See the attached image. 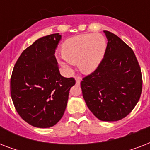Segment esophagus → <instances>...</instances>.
<instances>
[{
  "label": "esophagus",
  "instance_id": "obj_1",
  "mask_svg": "<svg viewBox=\"0 0 150 150\" xmlns=\"http://www.w3.org/2000/svg\"><path fill=\"white\" fill-rule=\"evenodd\" d=\"M75 80H76V85H80V82H81V79H80L79 78L77 77Z\"/></svg>",
  "mask_w": 150,
  "mask_h": 150
}]
</instances>
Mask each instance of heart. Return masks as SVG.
Instances as JSON below:
<instances>
[{
	"label": "heart",
	"instance_id": "obj_1",
	"mask_svg": "<svg viewBox=\"0 0 150 150\" xmlns=\"http://www.w3.org/2000/svg\"><path fill=\"white\" fill-rule=\"evenodd\" d=\"M106 49V40L100 34H83L68 39L62 45V54L57 55L63 68L72 71L74 63L79 62L82 71L91 72L97 68Z\"/></svg>",
	"mask_w": 150,
	"mask_h": 150
}]
</instances>
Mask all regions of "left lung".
Listing matches in <instances>:
<instances>
[{
  "label": "left lung",
  "mask_w": 150,
  "mask_h": 150,
  "mask_svg": "<svg viewBox=\"0 0 150 150\" xmlns=\"http://www.w3.org/2000/svg\"><path fill=\"white\" fill-rule=\"evenodd\" d=\"M107 45L96 70L82 79V96L100 121H117L132 112L142 93L141 68L132 48L104 31Z\"/></svg>",
  "instance_id": "1"
}]
</instances>
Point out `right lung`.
Wrapping results in <instances>:
<instances>
[{
  "label": "right lung",
  "instance_id": "obj_1",
  "mask_svg": "<svg viewBox=\"0 0 150 150\" xmlns=\"http://www.w3.org/2000/svg\"><path fill=\"white\" fill-rule=\"evenodd\" d=\"M61 36L36 40L23 50L11 77V96L19 116L36 128L56 125L63 117L74 78L60 74L55 54Z\"/></svg>",
  "mask_w": 150,
  "mask_h": 150
}]
</instances>
